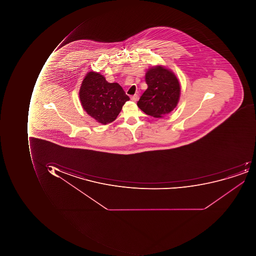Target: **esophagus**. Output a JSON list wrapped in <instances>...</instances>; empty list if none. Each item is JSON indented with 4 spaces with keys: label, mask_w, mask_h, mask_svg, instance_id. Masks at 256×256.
<instances>
[{
    "label": "esophagus",
    "mask_w": 256,
    "mask_h": 256,
    "mask_svg": "<svg viewBox=\"0 0 256 256\" xmlns=\"http://www.w3.org/2000/svg\"><path fill=\"white\" fill-rule=\"evenodd\" d=\"M130 100L134 102H137V100H138V96L134 94V96H130Z\"/></svg>",
    "instance_id": "obj_1"
}]
</instances>
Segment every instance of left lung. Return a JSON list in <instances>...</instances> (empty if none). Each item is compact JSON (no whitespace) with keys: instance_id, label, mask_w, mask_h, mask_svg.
Instances as JSON below:
<instances>
[{"instance_id":"8db88e82","label":"left lung","mask_w":256,"mask_h":256,"mask_svg":"<svg viewBox=\"0 0 256 256\" xmlns=\"http://www.w3.org/2000/svg\"><path fill=\"white\" fill-rule=\"evenodd\" d=\"M148 88L138 102V107L154 118L164 117L179 102L180 82L174 72L164 66L149 68L146 74Z\"/></svg>"}]
</instances>
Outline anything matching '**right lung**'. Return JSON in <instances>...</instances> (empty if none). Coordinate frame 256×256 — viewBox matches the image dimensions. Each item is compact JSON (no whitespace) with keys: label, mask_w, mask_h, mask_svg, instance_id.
Here are the masks:
<instances>
[{"label":"right lung","mask_w":256,"mask_h":256,"mask_svg":"<svg viewBox=\"0 0 256 256\" xmlns=\"http://www.w3.org/2000/svg\"><path fill=\"white\" fill-rule=\"evenodd\" d=\"M80 104L84 112L102 124L116 120L128 96L118 83H109L98 72H89L79 90Z\"/></svg>","instance_id":"right-lung-1"}]
</instances>
